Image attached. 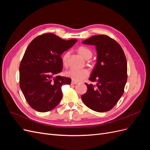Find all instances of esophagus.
I'll list each match as a JSON object with an SVG mask.
<instances>
[{
    "instance_id": "esophagus-1",
    "label": "esophagus",
    "mask_w": 150,
    "mask_h": 150,
    "mask_svg": "<svg viewBox=\"0 0 150 150\" xmlns=\"http://www.w3.org/2000/svg\"><path fill=\"white\" fill-rule=\"evenodd\" d=\"M78 84V82H76V81H74L73 80L71 81V84L72 85H74V84Z\"/></svg>"
}]
</instances>
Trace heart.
Returning a JSON list of instances; mask_svg holds the SVG:
<instances>
[{"mask_svg": "<svg viewBox=\"0 0 150 150\" xmlns=\"http://www.w3.org/2000/svg\"><path fill=\"white\" fill-rule=\"evenodd\" d=\"M78 52L86 59H88L91 57L93 55L91 50L84 46H81L78 48ZM69 52H67L62 56V64L66 67L68 65V57H69ZM88 74L89 72L85 68H71L66 72V76L69 77L72 79V80L78 81V82L84 79Z\"/></svg>", "mask_w": 150, "mask_h": 150, "instance_id": "b5f03b06", "label": "heart"}]
</instances>
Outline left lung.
<instances>
[{"instance_id": "8db88e82", "label": "left lung", "mask_w": 150, "mask_h": 150, "mask_svg": "<svg viewBox=\"0 0 150 150\" xmlns=\"http://www.w3.org/2000/svg\"><path fill=\"white\" fill-rule=\"evenodd\" d=\"M83 43L96 46V64L89 79L96 84L86 83L88 90L81 99L93 111H108L124 93L127 81V61L124 51L116 40L106 35H93Z\"/></svg>"}]
</instances>
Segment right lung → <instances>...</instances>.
Returning <instances> with one entry per match:
<instances>
[{
  "instance_id": "obj_1",
  "label": "right lung",
  "mask_w": 150,
  "mask_h": 150,
  "mask_svg": "<svg viewBox=\"0 0 150 150\" xmlns=\"http://www.w3.org/2000/svg\"><path fill=\"white\" fill-rule=\"evenodd\" d=\"M76 42L47 33L29 44L20 64L19 80L22 93L34 110L49 111L61 101L62 86L71 82L69 78L56 76L62 69L61 55Z\"/></svg>"
}]
</instances>
